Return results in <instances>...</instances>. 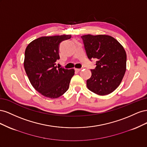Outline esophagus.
<instances>
[{
  "label": "esophagus",
  "mask_w": 147,
  "mask_h": 147,
  "mask_svg": "<svg viewBox=\"0 0 147 147\" xmlns=\"http://www.w3.org/2000/svg\"><path fill=\"white\" fill-rule=\"evenodd\" d=\"M75 70H76V71H77V72H80V70H82V69H75Z\"/></svg>",
  "instance_id": "34e87169"
}]
</instances>
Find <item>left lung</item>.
Wrapping results in <instances>:
<instances>
[{"label":"left lung","instance_id":"left-lung-1","mask_svg":"<svg viewBox=\"0 0 147 147\" xmlns=\"http://www.w3.org/2000/svg\"><path fill=\"white\" fill-rule=\"evenodd\" d=\"M87 56L97 59L96 68L86 85L91 91L104 96L112 92L121 83L126 69V53L116 39L107 35L81 37Z\"/></svg>","mask_w":147,"mask_h":147}]
</instances>
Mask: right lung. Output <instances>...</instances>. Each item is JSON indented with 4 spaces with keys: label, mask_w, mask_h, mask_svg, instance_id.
Returning a JSON list of instances; mask_svg holds the SVG:
<instances>
[{
    "label": "right lung",
    "mask_w": 147,
    "mask_h": 147,
    "mask_svg": "<svg viewBox=\"0 0 147 147\" xmlns=\"http://www.w3.org/2000/svg\"><path fill=\"white\" fill-rule=\"evenodd\" d=\"M71 35L42 37L31 42L25 50L24 67L32 86L43 96L51 99L67 91L74 69L59 67L56 64L59 44Z\"/></svg>",
    "instance_id": "right-lung-1"
}]
</instances>
